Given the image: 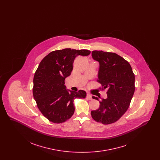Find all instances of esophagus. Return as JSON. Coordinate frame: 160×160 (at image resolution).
Wrapping results in <instances>:
<instances>
[{"label":"esophagus","mask_w":160,"mask_h":160,"mask_svg":"<svg viewBox=\"0 0 160 160\" xmlns=\"http://www.w3.org/2000/svg\"><path fill=\"white\" fill-rule=\"evenodd\" d=\"M86 97H87V98H88V99H89V100H91V99H92V96L91 94H89V93H88V94H87Z\"/></svg>","instance_id":"obj_1"}]
</instances>
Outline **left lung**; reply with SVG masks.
<instances>
[{
    "label": "left lung",
    "mask_w": 160,
    "mask_h": 160,
    "mask_svg": "<svg viewBox=\"0 0 160 160\" xmlns=\"http://www.w3.org/2000/svg\"><path fill=\"white\" fill-rule=\"evenodd\" d=\"M92 57L99 62L97 81L102 84V89H107V98L99 101V108L91 114L97 122L110 124L128 110L135 91V76L128 62L117 54L94 50Z\"/></svg>",
    "instance_id": "obj_1"
}]
</instances>
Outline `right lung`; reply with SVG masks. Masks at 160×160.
Listing matches in <instances>:
<instances>
[{
	"label": "right lung",
	"mask_w": 160,
	"mask_h": 160,
	"mask_svg": "<svg viewBox=\"0 0 160 160\" xmlns=\"http://www.w3.org/2000/svg\"><path fill=\"white\" fill-rule=\"evenodd\" d=\"M91 51L65 48L52 52L40 62L33 77V95L39 110L56 123L68 120L74 113L76 98H84L86 92L66 89L65 79L71 75L77 56H88Z\"/></svg>",
	"instance_id": "right-lung-1"
}]
</instances>
